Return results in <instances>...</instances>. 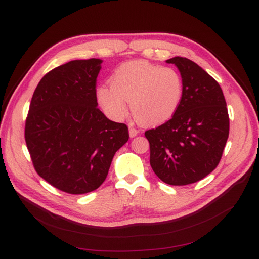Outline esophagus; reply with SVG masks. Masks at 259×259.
Returning <instances> with one entry per match:
<instances>
[{
    "instance_id": "1",
    "label": "esophagus",
    "mask_w": 259,
    "mask_h": 259,
    "mask_svg": "<svg viewBox=\"0 0 259 259\" xmlns=\"http://www.w3.org/2000/svg\"><path fill=\"white\" fill-rule=\"evenodd\" d=\"M139 133H140V131L137 130V129L135 128V126L129 125V135H130L131 138H134V137H136Z\"/></svg>"
}]
</instances>
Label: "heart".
Returning <instances> with one entry per match:
<instances>
[{"label": "heart", "mask_w": 259, "mask_h": 259, "mask_svg": "<svg viewBox=\"0 0 259 259\" xmlns=\"http://www.w3.org/2000/svg\"><path fill=\"white\" fill-rule=\"evenodd\" d=\"M110 83L98 88L97 99L113 119L125 117L128 101L139 122L163 123L172 118L183 100L184 83L177 71L142 60L121 64Z\"/></svg>", "instance_id": "heart-1"}]
</instances>
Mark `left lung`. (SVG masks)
Listing matches in <instances>:
<instances>
[{
  "label": "left lung",
  "mask_w": 259,
  "mask_h": 259,
  "mask_svg": "<svg viewBox=\"0 0 259 259\" xmlns=\"http://www.w3.org/2000/svg\"><path fill=\"white\" fill-rule=\"evenodd\" d=\"M178 68L184 83L180 106L166 123L145 133L150 166L163 183L185 186L218 166L229 135V117L221 85L191 60L166 61Z\"/></svg>",
  "instance_id": "1"
}]
</instances>
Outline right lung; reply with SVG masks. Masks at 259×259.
I'll list each match as a JSON object with an SVG mask.
<instances>
[{"label":"right lung","instance_id":"1","mask_svg":"<svg viewBox=\"0 0 259 259\" xmlns=\"http://www.w3.org/2000/svg\"><path fill=\"white\" fill-rule=\"evenodd\" d=\"M102 60H73L38 82L25 121V142L35 171L72 195L96 190L129 139L128 126L98 109Z\"/></svg>","mask_w":259,"mask_h":259}]
</instances>
